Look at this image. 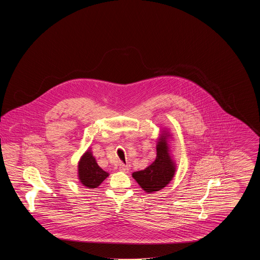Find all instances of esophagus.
I'll return each mask as SVG.
<instances>
[{"instance_id":"1","label":"esophagus","mask_w":260,"mask_h":260,"mask_svg":"<svg viewBox=\"0 0 260 260\" xmlns=\"http://www.w3.org/2000/svg\"><path fill=\"white\" fill-rule=\"evenodd\" d=\"M119 169H120V171H122V172H124V173H128V171H129L128 167H127V166H125L124 164H120Z\"/></svg>"}]
</instances>
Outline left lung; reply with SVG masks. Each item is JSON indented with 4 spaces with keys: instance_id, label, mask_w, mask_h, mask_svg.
Listing matches in <instances>:
<instances>
[{
    "instance_id": "8db88e82",
    "label": "left lung",
    "mask_w": 260,
    "mask_h": 260,
    "mask_svg": "<svg viewBox=\"0 0 260 260\" xmlns=\"http://www.w3.org/2000/svg\"><path fill=\"white\" fill-rule=\"evenodd\" d=\"M169 137H171V134L162 131L157 141V156L155 161L146 169L133 173V177L146 193L160 191L173 180L176 165L171 156L168 142Z\"/></svg>"
}]
</instances>
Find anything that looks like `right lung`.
<instances>
[{
  "instance_id": "right-lung-1",
  "label": "right lung",
  "mask_w": 260,
  "mask_h": 260,
  "mask_svg": "<svg viewBox=\"0 0 260 260\" xmlns=\"http://www.w3.org/2000/svg\"><path fill=\"white\" fill-rule=\"evenodd\" d=\"M109 176L96 162L90 149L87 150L78 162V178L80 182L89 189L99 187Z\"/></svg>"
}]
</instances>
